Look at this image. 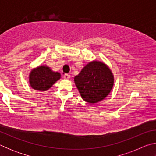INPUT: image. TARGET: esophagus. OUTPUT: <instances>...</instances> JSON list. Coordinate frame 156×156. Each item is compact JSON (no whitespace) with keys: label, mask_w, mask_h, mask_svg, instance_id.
Returning <instances> with one entry per match:
<instances>
[{"label":"esophagus","mask_w":156,"mask_h":156,"mask_svg":"<svg viewBox=\"0 0 156 156\" xmlns=\"http://www.w3.org/2000/svg\"><path fill=\"white\" fill-rule=\"evenodd\" d=\"M63 78L66 79V80H68V79L70 78V75L67 74V73H65V74H64V76H63Z\"/></svg>","instance_id":"34e87169"}]
</instances>
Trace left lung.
Segmentation results:
<instances>
[{"label":"left lung","mask_w":156,"mask_h":156,"mask_svg":"<svg viewBox=\"0 0 156 156\" xmlns=\"http://www.w3.org/2000/svg\"><path fill=\"white\" fill-rule=\"evenodd\" d=\"M74 82L84 101L97 103L109 95L114 79L112 71L105 63L92 61L75 76Z\"/></svg>","instance_id":"left-lung-1"}]
</instances>
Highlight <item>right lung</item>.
I'll return each mask as SVG.
<instances>
[{
    "instance_id": "add662e5",
    "label": "right lung",
    "mask_w": 156,
    "mask_h": 156,
    "mask_svg": "<svg viewBox=\"0 0 156 156\" xmlns=\"http://www.w3.org/2000/svg\"><path fill=\"white\" fill-rule=\"evenodd\" d=\"M60 78V73L52 72L47 66H40L31 71L30 84L37 91H47Z\"/></svg>"
}]
</instances>
